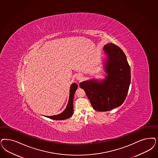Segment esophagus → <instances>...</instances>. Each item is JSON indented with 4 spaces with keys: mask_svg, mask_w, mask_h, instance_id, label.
<instances>
[{
    "mask_svg": "<svg viewBox=\"0 0 158 158\" xmlns=\"http://www.w3.org/2000/svg\"><path fill=\"white\" fill-rule=\"evenodd\" d=\"M76 79L78 81H81L82 79V76L81 75H78L76 76Z\"/></svg>",
    "mask_w": 158,
    "mask_h": 158,
    "instance_id": "obj_1",
    "label": "esophagus"
}]
</instances>
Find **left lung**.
Here are the masks:
<instances>
[{
    "label": "left lung",
    "mask_w": 158,
    "mask_h": 158,
    "mask_svg": "<svg viewBox=\"0 0 158 158\" xmlns=\"http://www.w3.org/2000/svg\"><path fill=\"white\" fill-rule=\"evenodd\" d=\"M104 69L107 75L102 80L92 79L81 82L93 108L107 111L119 107L125 101L131 83L130 66L122 49L113 43L104 46Z\"/></svg>",
    "instance_id": "obj_1"
}]
</instances>
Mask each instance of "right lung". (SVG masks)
Wrapping results in <instances>:
<instances>
[{
	"instance_id": "1",
	"label": "right lung",
	"mask_w": 158,
	"mask_h": 158,
	"mask_svg": "<svg viewBox=\"0 0 158 158\" xmlns=\"http://www.w3.org/2000/svg\"><path fill=\"white\" fill-rule=\"evenodd\" d=\"M77 89V85L76 83H73L71 85L69 90V101L67 104V106L64 111L60 113L59 114L52 115V116H45L49 118L55 120H63L68 119L70 118L73 114V101L74 94Z\"/></svg>"
}]
</instances>
